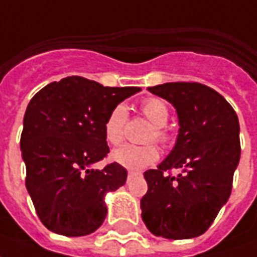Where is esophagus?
<instances>
[{
  "mask_svg": "<svg viewBox=\"0 0 257 257\" xmlns=\"http://www.w3.org/2000/svg\"><path fill=\"white\" fill-rule=\"evenodd\" d=\"M136 174H139V171H134V170H129L128 177H132V175H136Z\"/></svg>",
  "mask_w": 257,
  "mask_h": 257,
  "instance_id": "esophagus-1",
  "label": "esophagus"
}]
</instances>
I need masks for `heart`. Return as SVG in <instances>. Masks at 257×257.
I'll use <instances>...</instances> for the list:
<instances>
[{
    "label": "heart",
    "instance_id": "b5f03b06",
    "mask_svg": "<svg viewBox=\"0 0 257 257\" xmlns=\"http://www.w3.org/2000/svg\"><path fill=\"white\" fill-rule=\"evenodd\" d=\"M141 111L146 119L153 125V129L147 135V141H156L159 143H167L170 141V132L167 131L166 123L170 118V111L167 104L157 97H149L141 104ZM128 121V111L123 105H116L112 108L104 122V135L105 141L111 146L121 145L125 139V128ZM159 149L153 143L136 146V145H125L112 152L111 157L116 164L139 170L150 166L159 160Z\"/></svg>",
    "mask_w": 257,
    "mask_h": 257
}]
</instances>
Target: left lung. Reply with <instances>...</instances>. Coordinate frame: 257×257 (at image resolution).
I'll return each mask as SVG.
<instances>
[{
    "label": "left lung",
    "instance_id": "left-lung-1",
    "mask_svg": "<svg viewBox=\"0 0 257 257\" xmlns=\"http://www.w3.org/2000/svg\"><path fill=\"white\" fill-rule=\"evenodd\" d=\"M149 91L175 107L179 134L168 157L145 172L142 218L157 236L195 238L209 229L231 195L241 157L238 116L220 93L202 83L174 82ZM174 168L183 172L174 177Z\"/></svg>",
    "mask_w": 257,
    "mask_h": 257
}]
</instances>
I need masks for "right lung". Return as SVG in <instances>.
Returning <instances> with one entry per match:
<instances>
[{
	"mask_svg": "<svg viewBox=\"0 0 257 257\" xmlns=\"http://www.w3.org/2000/svg\"><path fill=\"white\" fill-rule=\"evenodd\" d=\"M138 91L68 76L30 100L21 136L26 189L50 231L83 236L103 224L104 196L125 184L126 170L116 163L103 170L91 166L110 153L104 135L108 114Z\"/></svg>",
	"mask_w": 257,
	"mask_h": 257,
	"instance_id": "1",
	"label": "right lung"
}]
</instances>
